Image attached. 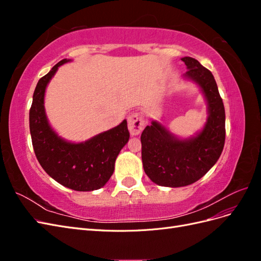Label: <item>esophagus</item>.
Wrapping results in <instances>:
<instances>
[{
	"label": "esophagus",
	"instance_id": "esophagus-1",
	"mask_svg": "<svg viewBox=\"0 0 261 261\" xmlns=\"http://www.w3.org/2000/svg\"><path fill=\"white\" fill-rule=\"evenodd\" d=\"M145 116L143 113L135 112L128 116V130L132 135H138L145 127Z\"/></svg>",
	"mask_w": 261,
	"mask_h": 261
}]
</instances>
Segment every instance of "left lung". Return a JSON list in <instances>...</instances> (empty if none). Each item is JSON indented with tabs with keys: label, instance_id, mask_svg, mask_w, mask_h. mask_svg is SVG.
I'll use <instances>...</instances> for the list:
<instances>
[{
	"label": "left lung",
	"instance_id": "obj_1",
	"mask_svg": "<svg viewBox=\"0 0 261 261\" xmlns=\"http://www.w3.org/2000/svg\"><path fill=\"white\" fill-rule=\"evenodd\" d=\"M181 61L188 69L183 77L198 86L207 101L208 118L203 128L188 138H178L158 121L141 134L145 173L165 187H183L201 178L217 163L225 141V111L215 77L193 58Z\"/></svg>",
	"mask_w": 261,
	"mask_h": 261
}]
</instances>
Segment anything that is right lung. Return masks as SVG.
<instances>
[{
    "instance_id": "add662e5",
    "label": "right lung",
    "mask_w": 261,
    "mask_h": 261,
    "mask_svg": "<svg viewBox=\"0 0 261 261\" xmlns=\"http://www.w3.org/2000/svg\"><path fill=\"white\" fill-rule=\"evenodd\" d=\"M70 62L64 59L38 82L29 111V128L37 159L58 183L77 192L103 187L114 172L115 160L129 139L127 121L83 143H72L58 135L44 109L46 86L58 68Z\"/></svg>"
}]
</instances>
